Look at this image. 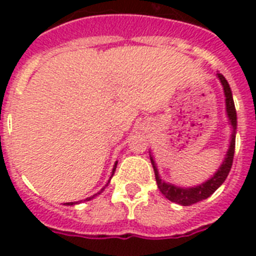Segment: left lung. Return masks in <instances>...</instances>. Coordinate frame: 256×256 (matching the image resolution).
<instances>
[{"mask_svg":"<svg viewBox=\"0 0 256 256\" xmlns=\"http://www.w3.org/2000/svg\"><path fill=\"white\" fill-rule=\"evenodd\" d=\"M219 81L222 84L223 92H224V102H226V114L228 116V124H231V136H230V144H228V150L226 152V156L223 160L222 164L219 168L215 171V174L208 178L206 182L200 183L198 186L194 187H179L175 186L172 183L164 182L160 179V175L158 172L156 164L152 160V154H150V160H152V168L156 172V180L158 184V188L162 194L171 200L180 204V206H190L196 202H200L203 199H207L211 194H214L215 191L218 190L219 187L222 186V183L226 180L227 175L230 172L231 166H232V160H234L235 152V134H236V110H235L234 100H232V92H231L230 85L222 74H216Z\"/></svg>","mask_w":256,"mask_h":256,"instance_id":"8db88e82","label":"left lung"}]
</instances>
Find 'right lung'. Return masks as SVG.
<instances>
[{
    "mask_svg": "<svg viewBox=\"0 0 256 256\" xmlns=\"http://www.w3.org/2000/svg\"><path fill=\"white\" fill-rule=\"evenodd\" d=\"M116 164H118V162H116V164H114V168H112V175H114V171H116ZM112 176H110V179H112ZM110 179H108V183H110ZM108 184H106V186H108ZM106 186H104V187H106ZM104 188H100V191H98V192L92 195V196H88V198H86L85 200H92V199L94 198V196H96V195L100 194V192H102V191L104 190ZM80 202H82V200H80ZM80 202H68V203H65V204H66V206H73V204H77V203H80Z\"/></svg>",
    "mask_w": 256,
    "mask_h": 256,
    "instance_id": "1",
    "label": "right lung"
}]
</instances>
